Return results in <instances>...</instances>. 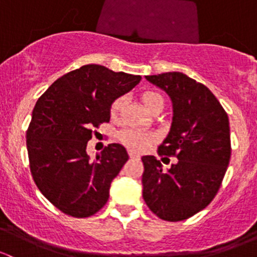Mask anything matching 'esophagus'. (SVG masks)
<instances>
[{
    "mask_svg": "<svg viewBox=\"0 0 257 257\" xmlns=\"http://www.w3.org/2000/svg\"><path fill=\"white\" fill-rule=\"evenodd\" d=\"M129 158H131V159H141V155L137 154V153L134 152H129Z\"/></svg>",
    "mask_w": 257,
    "mask_h": 257,
    "instance_id": "1",
    "label": "esophagus"
}]
</instances>
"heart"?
I'll return each instance as SVG.
<instances>
[{
	"instance_id": "b5f03b06",
	"label": "heart",
	"mask_w": 257,
	"mask_h": 257,
	"mask_svg": "<svg viewBox=\"0 0 257 257\" xmlns=\"http://www.w3.org/2000/svg\"><path fill=\"white\" fill-rule=\"evenodd\" d=\"M141 102L143 103L144 108L149 113L155 112L157 109H163V105H164L163 97L159 93L154 92V90H145V92L142 93ZM121 105H123V98H116L115 100H113L109 109L110 118H118ZM119 139L132 152H142V150L147 149L148 147H150V145L154 143L155 136L150 133V132L128 129V131H123L119 134Z\"/></svg>"
}]
</instances>
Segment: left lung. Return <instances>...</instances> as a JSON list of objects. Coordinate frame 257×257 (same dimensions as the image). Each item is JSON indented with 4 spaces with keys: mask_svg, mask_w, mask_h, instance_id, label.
I'll list each match as a JSON object with an SVG mask.
<instances>
[{
    "mask_svg": "<svg viewBox=\"0 0 257 257\" xmlns=\"http://www.w3.org/2000/svg\"><path fill=\"white\" fill-rule=\"evenodd\" d=\"M145 78L172 99V126L158 154L177 160L165 172L153 155L142 158L143 199L160 219L181 221L205 209L219 191L231 155L229 118L209 88L186 74Z\"/></svg>",
    "mask_w": 257,
    "mask_h": 257,
    "instance_id": "left-lung-1",
    "label": "left lung"
}]
</instances>
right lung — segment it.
I'll return each instance as SVG.
<instances>
[{
    "label": "right lung",
    "mask_w": 257,
    "mask_h": 257,
    "mask_svg": "<svg viewBox=\"0 0 257 257\" xmlns=\"http://www.w3.org/2000/svg\"><path fill=\"white\" fill-rule=\"evenodd\" d=\"M141 79L87 64L62 76L38 98L26 136L31 174L46 199L64 214L88 217L108 201L128 153L112 143L90 160L87 143L93 129L109 121L113 100Z\"/></svg>",
    "instance_id": "right-lung-1"
}]
</instances>
